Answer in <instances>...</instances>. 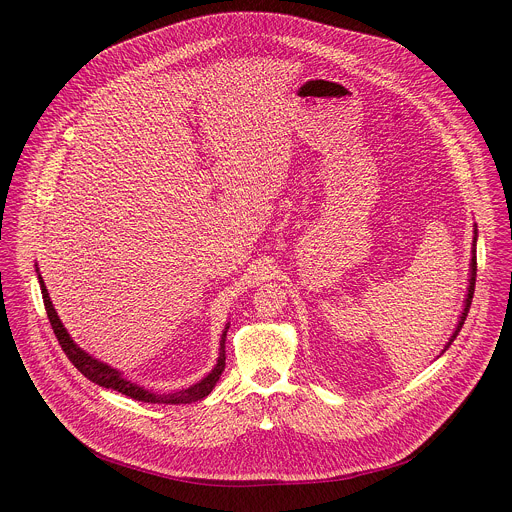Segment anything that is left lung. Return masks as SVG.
Instances as JSON below:
<instances>
[{
    "mask_svg": "<svg viewBox=\"0 0 512 512\" xmlns=\"http://www.w3.org/2000/svg\"><path fill=\"white\" fill-rule=\"evenodd\" d=\"M476 237H478V231L474 229V241H472V261H470V285H468V296H466V300H464V310H462V316H460V320H458V326H456V330H454V334H452L450 342L444 346L442 354H444V352L450 348V344L456 340V336H458V332L462 330V326H464V322H466V316H468V312H470V304H472V298H474V285H476Z\"/></svg>",
    "mask_w": 512,
    "mask_h": 512,
    "instance_id": "1",
    "label": "left lung"
}]
</instances>
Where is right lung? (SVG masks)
Instances as JSON below:
<instances>
[{
	"label": "right lung",
	"instance_id": "obj_1",
	"mask_svg": "<svg viewBox=\"0 0 512 512\" xmlns=\"http://www.w3.org/2000/svg\"><path fill=\"white\" fill-rule=\"evenodd\" d=\"M36 273H38V267H36ZM38 281H40V289H42V298H44V306H46V314H48V320H50V326L64 350V354L68 356V360L75 364V367L89 379L93 381L95 385L99 387H105V389H113L121 395H127L135 401H143V403H170V405H178V403H192V401H200L204 399L212 389L214 385L218 383V379H221L223 371H225V340H227V330H229V324L225 326V332L221 336V348H218V360L214 364V369L198 383H194L192 387L188 389H182L178 393H170V395H158V393H152L148 389H143L127 379H123V375L109 367L107 362H101L97 358H93L89 352H85L75 340L70 338V334L66 332V328L62 326L52 302H50V296H48V289L44 285V279L40 277L38 273Z\"/></svg>",
	"mask_w": 512,
	"mask_h": 512
}]
</instances>
